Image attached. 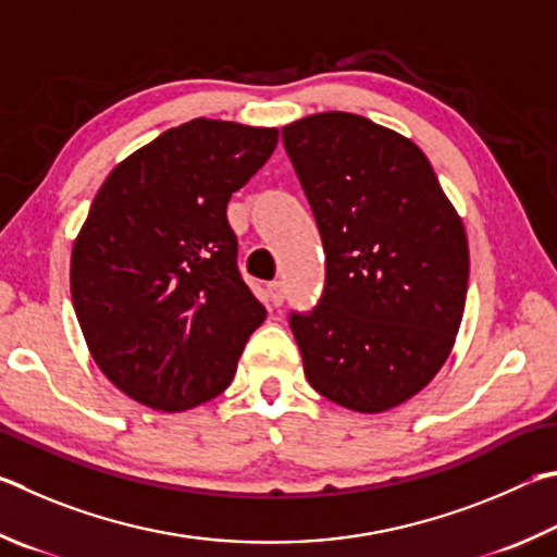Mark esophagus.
<instances>
[{
	"instance_id": "esophagus-1",
	"label": "esophagus",
	"mask_w": 557,
	"mask_h": 557,
	"mask_svg": "<svg viewBox=\"0 0 557 557\" xmlns=\"http://www.w3.org/2000/svg\"><path fill=\"white\" fill-rule=\"evenodd\" d=\"M267 294H269L271 306H276V308L284 304V298H286V290H284V284H281V281H273V284H269Z\"/></svg>"
}]
</instances>
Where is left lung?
Segmentation results:
<instances>
[{
    "instance_id": "1",
    "label": "left lung",
    "mask_w": 557,
    "mask_h": 557,
    "mask_svg": "<svg viewBox=\"0 0 557 557\" xmlns=\"http://www.w3.org/2000/svg\"><path fill=\"white\" fill-rule=\"evenodd\" d=\"M325 247V290L290 315L308 384L384 413L433 382L462 323L470 249L428 156L352 112L284 126Z\"/></svg>"
}]
</instances>
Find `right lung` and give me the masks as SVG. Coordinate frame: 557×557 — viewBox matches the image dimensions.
<instances>
[{"label":"right lung","mask_w":557,"mask_h":557,"mask_svg":"<svg viewBox=\"0 0 557 557\" xmlns=\"http://www.w3.org/2000/svg\"><path fill=\"white\" fill-rule=\"evenodd\" d=\"M276 141V126L198 116L97 190L73 242V308L95 364L136 404L178 413L222 394L267 318L239 276L227 202Z\"/></svg>","instance_id":"obj_1"}]
</instances>
